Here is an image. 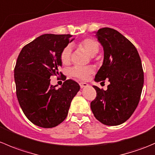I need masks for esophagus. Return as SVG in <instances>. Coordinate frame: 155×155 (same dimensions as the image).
Wrapping results in <instances>:
<instances>
[{"label": "esophagus", "mask_w": 155, "mask_h": 155, "mask_svg": "<svg viewBox=\"0 0 155 155\" xmlns=\"http://www.w3.org/2000/svg\"><path fill=\"white\" fill-rule=\"evenodd\" d=\"M79 85H80L81 88H84V87H86L88 85H87L86 82H80Z\"/></svg>", "instance_id": "esophagus-1"}]
</instances>
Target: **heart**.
Masks as SVG:
<instances>
[{"label": "heart", "instance_id": "1", "mask_svg": "<svg viewBox=\"0 0 155 155\" xmlns=\"http://www.w3.org/2000/svg\"><path fill=\"white\" fill-rule=\"evenodd\" d=\"M78 46L82 48L91 56H94L99 51V43L94 38H85L78 43ZM71 47L66 46L61 54V61L64 65L69 64L70 62ZM94 72V68L91 66L87 67H75L71 70V75L80 79H86L90 74Z\"/></svg>", "mask_w": 155, "mask_h": 155}]
</instances>
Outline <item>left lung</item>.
<instances>
[{"mask_svg": "<svg viewBox=\"0 0 155 155\" xmlns=\"http://www.w3.org/2000/svg\"><path fill=\"white\" fill-rule=\"evenodd\" d=\"M94 34L104 48V61L94 81L109 79V85L106 91L94 85L97 97L91 109L102 124L119 125L132 115L140 102L144 83L141 59L132 43L116 30L103 28Z\"/></svg>", "mask_w": 155, "mask_h": 155, "instance_id": "1", "label": "left lung"}]
</instances>
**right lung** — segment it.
Instances as JSON below:
<instances>
[{
  "label": "right lung",
  "mask_w": 155,
  "mask_h": 155,
  "mask_svg": "<svg viewBox=\"0 0 155 155\" xmlns=\"http://www.w3.org/2000/svg\"><path fill=\"white\" fill-rule=\"evenodd\" d=\"M71 37L43 34L25 46L18 54L14 70L17 98L25 116L37 126L51 128L61 124L80 89L71 79L58 88L50 84V77L59 74L61 54L74 40Z\"/></svg>",
  "instance_id": "obj_1"
}]
</instances>
